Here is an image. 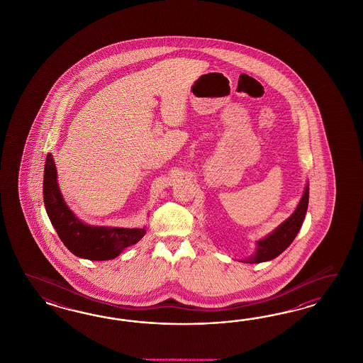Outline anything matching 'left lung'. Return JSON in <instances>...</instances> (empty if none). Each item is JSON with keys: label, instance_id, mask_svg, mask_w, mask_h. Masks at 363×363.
<instances>
[{"label": "left lung", "instance_id": "1", "mask_svg": "<svg viewBox=\"0 0 363 363\" xmlns=\"http://www.w3.org/2000/svg\"><path fill=\"white\" fill-rule=\"evenodd\" d=\"M308 205V186H306L296 211L279 228H277L270 235L257 242V252L252 257H249L247 259H243V262L245 264H259L264 261H270L287 249L291 245V242L294 241V238L297 237L298 231L301 229L303 218L306 216Z\"/></svg>", "mask_w": 363, "mask_h": 363}]
</instances>
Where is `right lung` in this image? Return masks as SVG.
Instances as JSON below:
<instances>
[{
    "label": "right lung",
    "instance_id": "1",
    "mask_svg": "<svg viewBox=\"0 0 363 363\" xmlns=\"http://www.w3.org/2000/svg\"><path fill=\"white\" fill-rule=\"evenodd\" d=\"M44 202L60 240L79 258L91 261L113 259L125 247L137 243L145 235L143 229L97 228L78 220L66 206L60 193L52 154H48L45 162Z\"/></svg>",
    "mask_w": 363,
    "mask_h": 363
}]
</instances>
